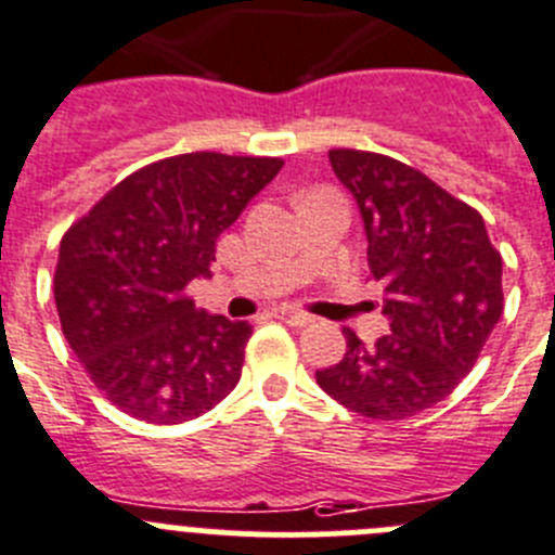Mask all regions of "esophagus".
I'll return each mask as SVG.
<instances>
[{
    "instance_id": "obj_1",
    "label": "esophagus",
    "mask_w": 555,
    "mask_h": 555,
    "mask_svg": "<svg viewBox=\"0 0 555 555\" xmlns=\"http://www.w3.org/2000/svg\"><path fill=\"white\" fill-rule=\"evenodd\" d=\"M276 320L287 322V325H293V327H304V325H309V322H314V317L304 314V311H295V309H279Z\"/></svg>"
}]
</instances>
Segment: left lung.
<instances>
[{
  "label": "left lung",
  "mask_w": 555,
  "mask_h": 555,
  "mask_svg": "<svg viewBox=\"0 0 555 555\" xmlns=\"http://www.w3.org/2000/svg\"><path fill=\"white\" fill-rule=\"evenodd\" d=\"M327 157L358 201L390 333L363 344L344 327L347 352L317 385L371 421H403L448 398L480 358L504 311L502 255L480 214L421 170L358 149Z\"/></svg>",
  "instance_id": "obj_1"
}]
</instances>
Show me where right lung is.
Returning <instances> with one entry per match:
<instances>
[{
	"mask_svg": "<svg viewBox=\"0 0 555 555\" xmlns=\"http://www.w3.org/2000/svg\"><path fill=\"white\" fill-rule=\"evenodd\" d=\"M279 157L192 152L118 181L59 246L62 333L96 390L138 421L176 426L241 379L249 322L195 309L217 238L282 170Z\"/></svg>",
	"mask_w": 555,
	"mask_h": 555,
	"instance_id": "1",
	"label": "right lung"
}]
</instances>
